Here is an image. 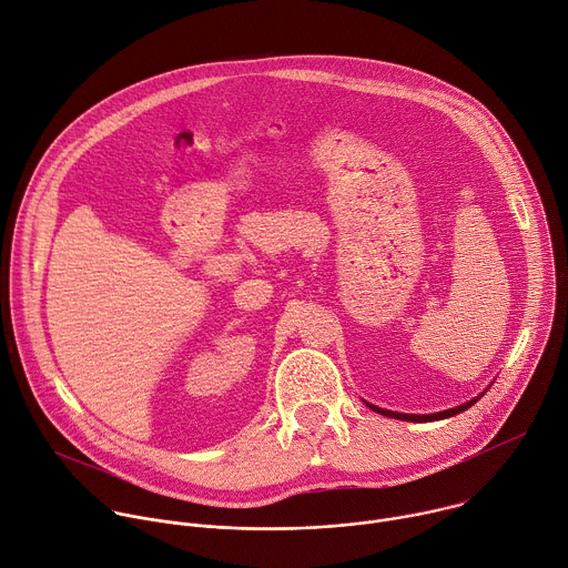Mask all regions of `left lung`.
I'll list each match as a JSON object with an SVG mask.
<instances>
[{"instance_id":"1","label":"left lung","mask_w":568,"mask_h":568,"mask_svg":"<svg viewBox=\"0 0 568 568\" xmlns=\"http://www.w3.org/2000/svg\"><path fill=\"white\" fill-rule=\"evenodd\" d=\"M477 403V398L475 400H468V403H464V405H459V407H452V409H445V412H436V414H423V416H418V414H398V412H389V409H381V407H376V405H369L374 412H378V414H383V416H389V418H398V420H412V423H429V420H440V418H449V416H455V414H462V412H466L468 407H473Z\"/></svg>"}]
</instances>
